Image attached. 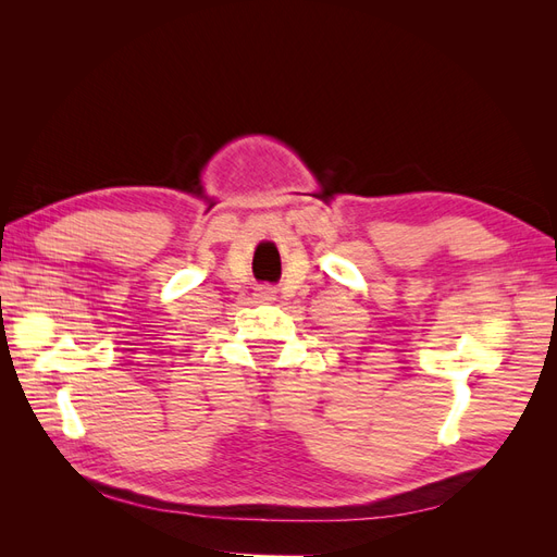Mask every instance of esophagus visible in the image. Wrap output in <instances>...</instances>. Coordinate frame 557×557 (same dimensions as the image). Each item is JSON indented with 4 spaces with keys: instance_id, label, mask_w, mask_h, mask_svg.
I'll return each instance as SVG.
<instances>
[{
    "instance_id": "obj_1",
    "label": "esophagus",
    "mask_w": 557,
    "mask_h": 557,
    "mask_svg": "<svg viewBox=\"0 0 557 557\" xmlns=\"http://www.w3.org/2000/svg\"><path fill=\"white\" fill-rule=\"evenodd\" d=\"M258 295H260V299H274V290L272 288H258Z\"/></svg>"
}]
</instances>
